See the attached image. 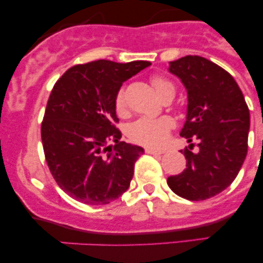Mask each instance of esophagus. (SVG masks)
Segmentation results:
<instances>
[{"mask_svg":"<svg viewBox=\"0 0 263 263\" xmlns=\"http://www.w3.org/2000/svg\"><path fill=\"white\" fill-rule=\"evenodd\" d=\"M144 151H146V153H148V155H163V153H164V151L152 148V147H146Z\"/></svg>","mask_w":263,"mask_h":263,"instance_id":"obj_1","label":"esophagus"}]
</instances>
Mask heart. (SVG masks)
Wrapping results in <instances>:
<instances>
[{
  "label": "heart",
  "instance_id": "1",
  "mask_svg": "<svg viewBox=\"0 0 263 263\" xmlns=\"http://www.w3.org/2000/svg\"><path fill=\"white\" fill-rule=\"evenodd\" d=\"M151 84H152L157 95L161 99L167 93L176 91L173 83L164 77H159V75L152 77ZM125 91L120 90L115 96V108H116L117 114H122L125 111ZM173 126L174 123L170 117H161V119L143 117V119L137 120L129 125L128 137L136 143L143 144V146L158 147L167 140Z\"/></svg>",
  "mask_w": 263,
  "mask_h": 263
}]
</instances>
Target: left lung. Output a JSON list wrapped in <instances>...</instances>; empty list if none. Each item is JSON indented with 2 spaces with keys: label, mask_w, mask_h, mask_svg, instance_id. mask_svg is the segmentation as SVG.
Instances as JSON below:
<instances>
[{
  "label": "left lung",
  "mask_w": 263,
  "mask_h": 263,
  "mask_svg": "<svg viewBox=\"0 0 263 263\" xmlns=\"http://www.w3.org/2000/svg\"><path fill=\"white\" fill-rule=\"evenodd\" d=\"M168 70L179 78L188 93L180 136L190 144L183 151L186 168L168 178L167 183L179 197L205 200L228 188L242 167L250 111L234 78L203 57H183L171 62ZM195 138L199 148L192 153Z\"/></svg>",
  "instance_id": "obj_1"
}]
</instances>
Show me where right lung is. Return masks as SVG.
Segmentation results:
<instances>
[{
  "label": "right lung",
  "instance_id": "add662e5",
  "mask_svg": "<svg viewBox=\"0 0 263 263\" xmlns=\"http://www.w3.org/2000/svg\"><path fill=\"white\" fill-rule=\"evenodd\" d=\"M149 65L144 60H95L71 66L54 85L42 142L53 178L75 200L105 205L128 189L144 149L120 141L115 96L123 81Z\"/></svg>",
  "mask_w": 263,
  "mask_h": 263
}]
</instances>
